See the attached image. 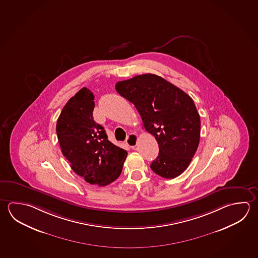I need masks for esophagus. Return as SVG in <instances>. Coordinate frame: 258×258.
Masks as SVG:
<instances>
[{
    "label": "esophagus",
    "instance_id": "34e87169",
    "mask_svg": "<svg viewBox=\"0 0 258 258\" xmlns=\"http://www.w3.org/2000/svg\"><path fill=\"white\" fill-rule=\"evenodd\" d=\"M137 141H138V137L136 134H129L126 138V145L131 148H135L137 145Z\"/></svg>",
    "mask_w": 258,
    "mask_h": 258
}]
</instances>
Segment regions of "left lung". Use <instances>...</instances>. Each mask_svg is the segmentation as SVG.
Instances as JSON below:
<instances>
[{"label": "left lung", "instance_id": "left-lung-1", "mask_svg": "<svg viewBox=\"0 0 258 258\" xmlns=\"http://www.w3.org/2000/svg\"><path fill=\"white\" fill-rule=\"evenodd\" d=\"M134 103L143 126L155 136L159 155L150 167L166 179L180 175L191 163L200 141V116L192 99L158 75L146 74L115 85Z\"/></svg>", "mask_w": 258, "mask_h": 258}]
</instances>
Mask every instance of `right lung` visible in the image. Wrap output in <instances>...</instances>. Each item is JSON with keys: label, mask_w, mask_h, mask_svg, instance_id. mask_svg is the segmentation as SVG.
Wrapping results in <instances>:
<instances>
[{"label": "right lung", "mask_w": 258, "mask_h": 258, "mask_svg": "<svg viewBox=\"0 0 258 258\" xmlns=\"http://www.w3.org/2000/svg\"><path fill=\"white\" fill-rule=\"evenodd\" d=\"M94 95L84 87L66 103L57 120L61 153L75 173L87 183L105 186L119 177L127 152L108 140L94 122Z\"/></svg>", "instance_id": "add662e5"}]
</instances>
